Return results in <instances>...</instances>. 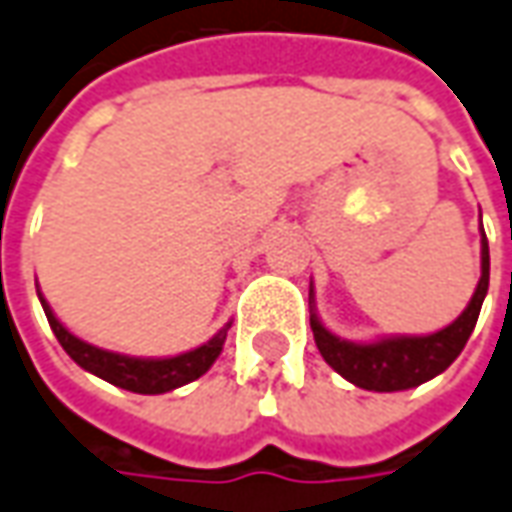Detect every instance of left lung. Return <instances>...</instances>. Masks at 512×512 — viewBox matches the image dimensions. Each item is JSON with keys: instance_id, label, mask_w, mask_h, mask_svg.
<instances>
[{"instance_id": "obj_1", "label": "left lung", "mask_w": 512, "mask_h": 512, "mask_svg": "<svg viewBox=\"0 0 512 512\" xmlns=\"http://www.w3.org/2000/svg\"><path fill=\"white\" fill-rule=\"evenodd\" d=\"M488 284L490 250L488 236L482 231V279L476 284L471 304L462 310V315L456 318L454 324H448L434 335H414V338L400 335V338H383V341H375V344H352V341L332 335L318 321V315L312 312L310 327L312 335H315V346L338 375L346 377L349 383H355L360 389H366V392L414 389V386H420L425 380L445 372L459 358V352L465 349L473 327H476L482 301L488 296Z\"/></svg>"}]
</instances>
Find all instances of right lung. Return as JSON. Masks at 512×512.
Returning a JSON list of instances; mask_svg holds the SVG:
<instances>
[{
    "label": "right lung",
    "mask_w": 512,
    "mask_h": 512,
    "mask_svg": "<svg viewBox=\"0 0 512 512\" xmlns=\"http://www.w3.org/2000/svg\"><path fill=\"white\" fill-rule=\"evenodd\" d=\"M39 301L41 307H44L47 321H50V329L56 332L58 344L64 346V352H67L81 369H87L92 375L104 377L106 383L120 386V389L135 394L171 392V389H180L185 383H191V380H197V377L205 375V372L211 369V363L219 358L222 344H225V338H228V329H231V324H225L208 344L197 346V349H191V352H183V355H177V358H129V355L106 352V349H98V346L75 338L70 329H64V324L53 315L50 304L41 298V293Z\"/></svg>",
    "instance_id": "add662e5"
}]
</instances>
